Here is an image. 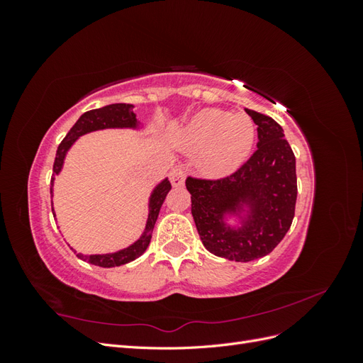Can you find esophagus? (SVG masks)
Returning <instances> with one entry per match:
<instances>
[{
  "mask_svg": "<svg viewBox=\"0 0 363 363\" xmlns=\"http://www.w3.org/2000/svg\"><path fill=\"white\" fill-rule=\"evenodd\" d=\"M184 179H186V172L180 167L172 168V171L169 172V180H171V184L174 186V188H180V186H183Z\"/></svg>",
  "mask_w": 363,
  "mask_h": 363,
  "instance_id": "obj_1",
  "label": "esophagus"
}]
</instances>
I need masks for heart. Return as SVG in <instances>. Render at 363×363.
<instances>
[{
    "label": "heart",
    "mask_w": 363,
    "mask_h": 363,
    "mask_svg": "<svg viewBox=\"0 0 363 363\" xmlns=\"http://www.w3.org/2000/svg\"><path fill=\"white\" fill-rule=\"evenodd\" d=\"M256 140V125L248 115L207 107L196 112L174 135V145L199 156V168L208 177H224L248 160Z\"/></svg>",
    "instance_id": "1"
}]
</instances>
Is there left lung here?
Instances as JSON below:
<instances>
[{
    "instance_id": "8db88e82",
    "label": "left lung",
    "mask_w": 363,
    "mask_h": 363,
    "mask_svg": "<svg viewBox=\"0 0 363 363\" xmlns=\"http://www.w3.org/2000/svg\"><path fill=\"white\" fill-rule=\"evenodd\" d=\"M257 125V150L221 180H186L203 245L218 257L250 262L269 255L295 213V156L272 118L245 108Z\"/></svg>"
}]
</instances>
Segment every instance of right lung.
Here are the masks:
<instances>
[{
    "instance_id": "right-lung-1",
    "label": "right lung",
    "mask_w": 363,
    "mask_h": 363,
    "mask_svg": "<svg viewBox=\"0 0 363 363\" xmlns=\"http://www.w3.org/2000/svg\"><path fill=\"white\" fill-rule=\"evenodd\" d=\"M133 104H125V103H116V104H108L100 108H94V111H89L83 113L77 123L72 125V128L68 131V135L65 136L62 140V144L57 148L56 152V160H54V167H52V175H59L63 169V163L65 159H67L68 151L72 148V145L79 140L82 136L92 133V131H100V130H108V128H119V130H144V124L136 118L133 113ZM54 177L51 179V199L54 196ZM171 191V183L168 177H164L160 180L155 188H152L150 196H148V216H147V223L145 228L139 239H136L133 244H130L128 247L118 250L113 252H104V255H83V252H74L77 257L89 262L92 265H98L103 268H115L125 265L128 262H133L139 256H142L145 252V250L150 245L151 235H152V228H155V224L157 221V216L160 212V207L167 199L168 192ZM51 208H52V215L56 218V212H54L52 207V200H51Z\"/></svg>"
}]
</instances>
